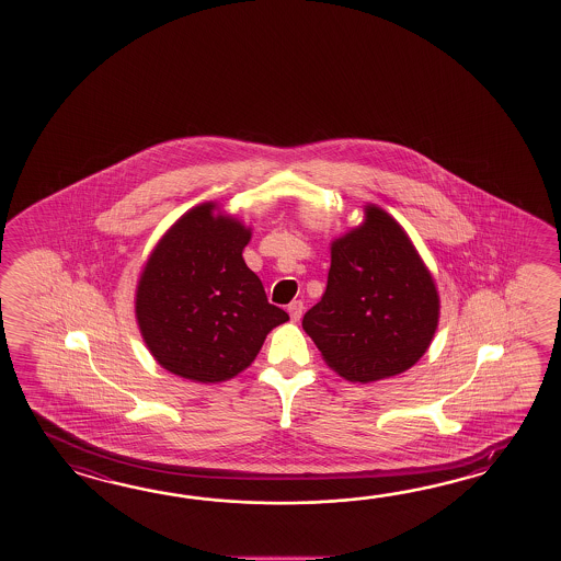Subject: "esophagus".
I'll use <instances>...</instances> for the list:
<instances>
[{
    "label": "esophagus",
    "mask_w": 561,
    "mask_h": 561,
    "mask_svg": "<svg viewBox=\"0 0 561 561\" xmlns=\"http://www.w3.org/2000/svg\"><path fill=\"white\" fill-rule=\"evenodd\" d=\"M288 314H290V321L298 322L300 321V317H302V310H305V305L300 302V300H293L290 305H288Z\"/></svg>",
    "instance_id": "obj_1"
}]
</instances>
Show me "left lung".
<instances>
[{
    "mask_svg": "<svg viewBox=\"0 0 561 561\" xmlns=\"http://www.w3.org/2000/svg\"><path fill=\"white\" fill-rule=\"evenodd\" d=\"M439 295L405 230L369 204L365 222L331 244L321 300L302 329L331 369L370 382L411 369L430 348Z\"/></svg>",
    "mask_w": 561,
    "mask_h": 561,
    "instance_id": "8db88e82",
    "label": "left lung"
}]
</instances>
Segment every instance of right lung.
<instances>
[{"mask_svg": "<svg viewBox=\"0 0 561 561\" xmlns=\"http://www.w3.org/2000/svg\"><path fill=\"white\" fill-rule=\"evenodd\" d=\"M194 206L156 244L136 290V319L152 357L198 382L232 379L288 321L242 259L251 228Z\"/></svg>", "mask_w": 561, "mask_h": 561, "instance_id": "obj_1", "label": "right lung"}]
</instances>
